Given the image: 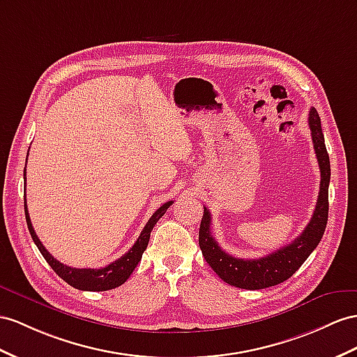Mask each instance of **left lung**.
Masks as SVG:
<instances>
[{
    "label": "left lung",
    "instance_id": "1",
    "mask_svg": "<svg viewBox=\"0 0 357 357\" xmlns=\"http://www.w3.org/2000/svg\"><path fill=\"white\" fill-rule=\"evenodd\" d=\"M309 128L317 153L321 182L312 218L297 238L282 249L258 259L235 258L226 253L211 235V214L204 206V217L199 227V245L206 262L218 278L232 287L243 289H262L285 282L294 274L321 241L328 217V184H331V161L324 144L321 119L310 107Z\"/></svg>",
    "mask_w": 357,
    "mask_h": 357
}]
</instances>
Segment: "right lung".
I'll return each instance as SVG.
<instances>
[{"label":"right lung","instance_id":"obj_1","mask_svg":"<svg viewBox=\"0 0 357 357\" xmlns=\"http://www.w3.org/2000/svg\"><path fill=\"white\" fill-rule=\"evenodd\" d=\"M24 179H25V170H24ZM172 204H173V200H169V202L161 205L157 211L152 214L149 222L146 223V226L143 227V231H142L139 238H137L132 248L128 250L123 257L116 259L112 264H108L107 267H102V268H74V267H69V266H65V264H61L60 261L54 258L47 249H45V245L38 238V235H36V232L33 229L29 209H26V199L24 197L26 226H29L31 238H33L34 244L38 245V249L42 253V257L63 280L69 283L70 287H74L81 291H107V289H113L116 287H121L122 283H125L128 280V278L131 276L134 268L137 267V264L140 262L143 252L146 250V248H148V243L151 238V231L153 229V226L157 225V222L164 214H166L167 208Z\"/></svg>","mask_w":357,"mask_h":357}]
</instances>
